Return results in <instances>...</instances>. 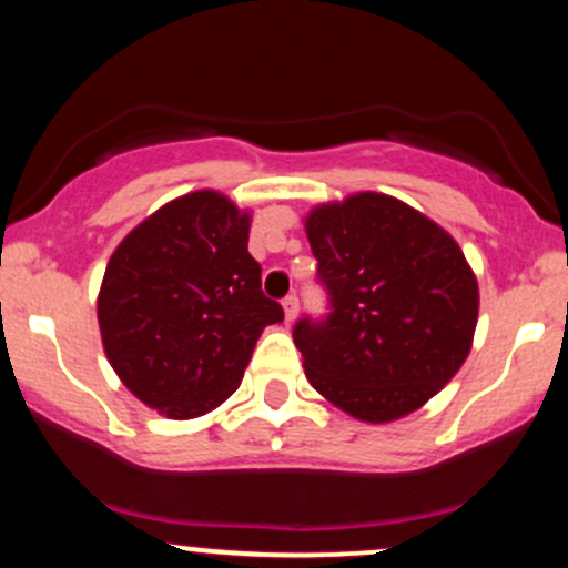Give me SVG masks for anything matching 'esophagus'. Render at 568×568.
<instances>
[{"mask_svg":"<svg viewBox=\"0 0 568 568\" xmlns=\"http://www.w3.org/2000/svg\"><path fill=\"white\" fill-rule=\"evenodd\" d=\"M283 310H285V321H293V317H296V312H298V296L296 293H288V296L283 298Z\"/></svg>","mask_w":568,"mask_h":568,"instance_id":"1","label":"esophagus"}]
</instances>
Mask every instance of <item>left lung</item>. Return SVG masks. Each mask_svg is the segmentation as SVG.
Returning a JSON list of instances; mask_svg holds the SVG:
<instances>
[{"mask_svg":"<svg viewBox=\"0 0 568 568\" xmlns=\"http://www.w3.org/2000/svg\"><path fill=\"white\" fill-rule=\"evenodd\" d=\"M328 315L293 325L306 379L361 422H393L465 363L478 283L446 230L406 202L361 192L306 216Z\"/></svg>","mask_w":568,"mask_h":568,"instance_id":"8db88e82","label":"left lung"}]
</instances>
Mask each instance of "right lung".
Wrapping results in <instances>:
<instances>
[{"label": "right lung", "instance_id": "add662e5", "mask_svg": "<svg viewBox=\"0 0 568 568\" xmlns=\"http://www.w3.org/2000/svg\"><path fill=\"white\" fill-rule=\"evenodd\" d=\"M247 230V213L202 189L141 221L109 258L98 293L103 349L130 393L171 419L221 406L262 331L283 323Z\"/></svg>", "mask_w": 568, "mask_h": 568}]
</instances>
